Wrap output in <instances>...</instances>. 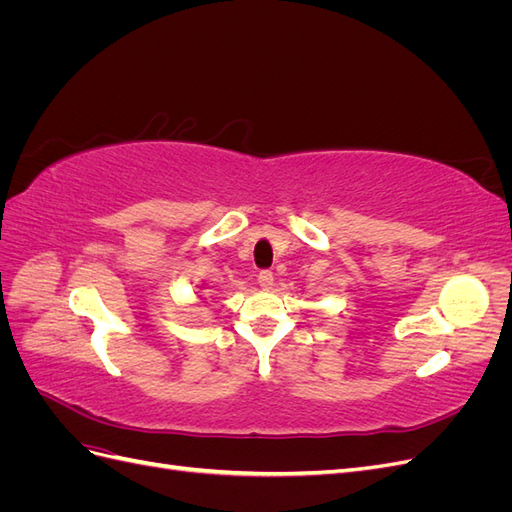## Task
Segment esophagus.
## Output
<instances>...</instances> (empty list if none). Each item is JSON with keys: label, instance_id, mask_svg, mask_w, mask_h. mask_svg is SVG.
<instances>
[{"label": "esophagus", "instance_id": "obj_1", "mask_svg": "<svg viewBox=\"0 0 512 512\" xmlns=\"http://www.w3.org/2000/svg\"><path fill=\"white\" fill-rule=\"evenodd\" d=\"M258 284H260V288L269 290L273 286V273L271 271H260L258 273Z\"/></svg>", "mask_w": 512, "mask_h": 512}]
</instances>
